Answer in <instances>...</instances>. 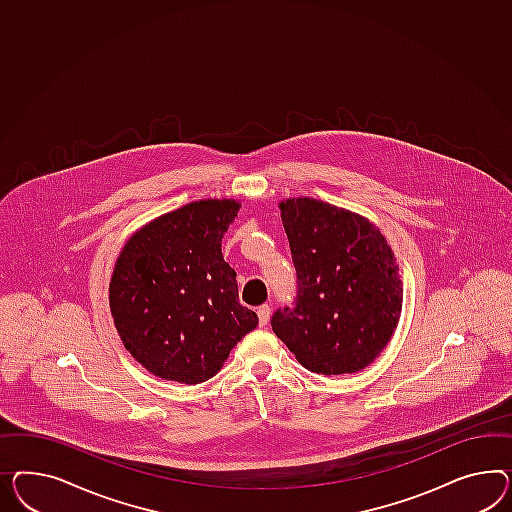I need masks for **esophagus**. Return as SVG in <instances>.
<instances>
[{
  "label": "esophagus",
  "instance_id": "esophagus-1",
  "mask_svg": "<svg viewBox=\"0 0 512 512\" xmlns=\"http://www.w3.org/2000/svg\"><path fill=\"white\" fill-rule=\"evenodd\" d=\"M257 315H259V324L266 326L268 320H270V315H272V307L268 304L261 305V307L257 309Z\"/></svg>",
  "mask_w": 512,
  "mask_h": 512
}]
</instances>
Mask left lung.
<instances>
[{
	"mask_svg": "<svg viewBox=\"0 0 512 512\" xmlns=\"http://www.w3.org/2000/svg\"><path fill=\"white\" fill-rule=\"evenodd\" d=\"M298 292L272 330L305 369L358 373L395 332L402 309L399 264L380 229L311 197L279 203Z\"/></svg>",
	"mask_w": 512,
	"mask_h": 512,
	"instance_id": "8db88e82",
	"label": "left lung"
}]
</instances>
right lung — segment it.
<instances>
[{
	"mask_svg": "<svg viewBox=\"0 0 512 512\" xmlns=\"http://www.w3.org/2000/svg\"><path fill=\"white\" fill-rule=\"evenodd\" d=\"M238 210L235 199L194 201L143 225L119 253L111 317L126 350L158 378L205 382L259 324L221 255Z\"/></svg>",
	"mask_w": 512,
	"mask_h": 512,
	"instance_id": "right-lung-1",
	"label": "right lung"
}]
</instances>
